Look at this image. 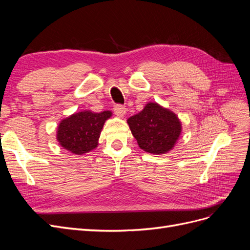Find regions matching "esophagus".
I'll return each mask as SVG.
<instances>
[{"label": "esophagus", "mask_w": 250, "mask_h": 250, "mask_svg": "<svg viewBox=\"0 0 250 250\" xmlns=\"http://www.w3.org/2000/svg\"><path fill=\"white\" fill-rule=\"evenodd\" d=\"M113 111H115V113L118 117L122 118L126 115V107L121 104H116L115 106H113Z\"/></svg>", "instance_id": "1"}]
</instances>
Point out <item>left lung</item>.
Segmentation results:
<instances>
[{
	"instance_id": "obj_1",
	"label": "left lung",
	"mask_w": 250,
	"mask_h": 250,
	"mask_svg": "<svg viewBox=\"0 0 250 250\" xmlns=\"http://www.w3.org/2000/svg\"><path fill=\"white\" fill-rule=\"evenodd\" d=\"M131 133L141 149L152 154L170 151L181 132L175 113L157 103H148L144 109L127 120Z\"/></svg>"
}]
</instances>
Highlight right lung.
Returning a JSON list of instances; mask_svg holds the SVG:
<instances>
[{"label":"right lung","mask_w":250,"mask_h":250,"mask_svg":"<svg viewBox=\"0 0 250 250\" xmlns=\"http://www.w3.org/2000/svg\"><path fill=\"white\" fill-rule=\"evenodd\" d=\"M111 111L102 112L80 111L60 122L57 130V141L62 147L75 154L89 152L98 145L103 125Z\"/></svg>","instance_id":"1"}]
</instances>
